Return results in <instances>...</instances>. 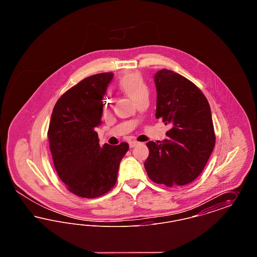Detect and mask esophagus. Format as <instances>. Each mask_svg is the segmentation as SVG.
Listing matches in <instances>:
<instances>
[{"mask_svg":"<svg viewBox=\"0 0 257 257\" xmlns=\"http://www.w3.org/2000/svg\"><path fill=\"white\" fill-rule=\"evenodd\" d=\"M138 145H139V142H137V141H131V142H129V147H131V148H133V147L138 146Z\"/></svg>","mask_w":257,"mask_h":257,"instance_id":"34e87169","label":"esophagus"}]
</instances>
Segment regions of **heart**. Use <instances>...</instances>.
Masks as SVG:
<instances>
[{
  "mask_svg": "<svg viewBox=\"0 0 257 257\" xmlns=\"http://www.w3.org/2000/svg\"><path fill=\"white\" fill-rule=\"evenodd\" d=\"M118 87L124 94L137 102L139 99L148 94V86L147 83L139 72L125 74L118 81ZM106 101L110 104L111 101L110 94L107 95Z\"/></svg>",
  "mask_w": 257,
  "mask_h": 257,
  "instance_id": "obj_1",
  "label": "heart"
}]
</instances>
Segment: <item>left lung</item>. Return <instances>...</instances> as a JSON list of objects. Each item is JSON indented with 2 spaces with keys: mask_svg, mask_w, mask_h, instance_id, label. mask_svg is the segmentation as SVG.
<instances>
[{
  "mask_svg": "<svg viewBox=\"0 0 257 257\" xmlns=\"http://www.w3.org/2000/svg\"><path fill=\"white\" fill-rule=\"evenodd\" d=\"M156 118L171 125L163 142H148L147 175L168 187L191 183L203 171L215 147L211 109L201 90L183 76L162 69L154 75Z\"/></svg>",
  "mask_w": 257,
  "mask_h": 257,
  "instance_id": "8db88e82",
  "label": "left lung"
}]
</instances>
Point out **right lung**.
<instances>
[{"label":"right lung","instance_id":"right-lung-1","mask_svg":"<svg viewBox=\"0 0 257 257\" xmlns=\"http://www.w3.org/2000/svg\"><path fill=\"white\" fill-rule=\"evenodd\" d=\"M113 78L111 72L82 80L57 101L48 130L55 169L68 191L94 198L115 185L127 143L100 147L95 128L101 125L103 97Z\"/></svg>","mask_w":257,"mask_h":257}]
</instances>
